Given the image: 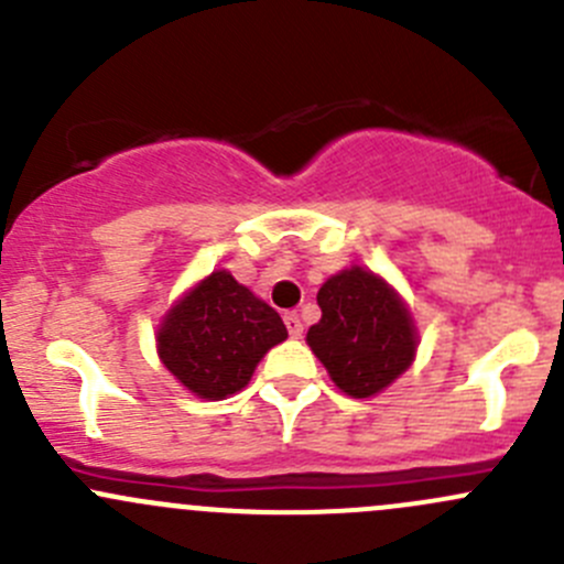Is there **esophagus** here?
<instances>
[{
	"mask_svg": "<svg viewBox=\"0 0 564 564\" xmlns=\"http://www.w3.org/2000/svg\"><path fill=\"white\" fill-rule=\"evenodd\" d=\"M283 322H286V329L292 338H300V335H303V322H300L297 314H286L283 316Z\"/></svg>",
	"mask_w": 564,
	"mask_h": 564,
	"instance_id": "esophagus-1",
	"label": "esophagus"
}]
</instances>
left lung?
<instances>
[{
  "mask_svg": "<svg viewBox=\"0 0 564 564\" xmlns=\"http://www.w3.org/2000/svg\"><path fill=\"white\" fill-rule=\"evenodd\" d=\"M316 303L322 318L305 340L340 392L377 395L414 362L412 311L382 275L360 264L346 267L322 283Z\"/></svg>",
  "mask_w": 564,
  "mask_h": 564,
  "instance_id": "1",
  "label": "left lung"
}]
</instances>
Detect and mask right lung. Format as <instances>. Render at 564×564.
<instances>
[{"label":"right lung","mask_w":564,"mask_h":564,"mask_svg":"<svg viewBox=\"0 0 564 564\" xmlns=\"http://www.w3.org/2000/svg\"><path fill=\"white\" fill-rule=\"evenodd\" d=\"M289 338L275 308L215 270L166 311L158 324V357L176 382L207 401L240 392L272 346Z\"/></svg>","instance_id":"obj_1"}]
</instances>
